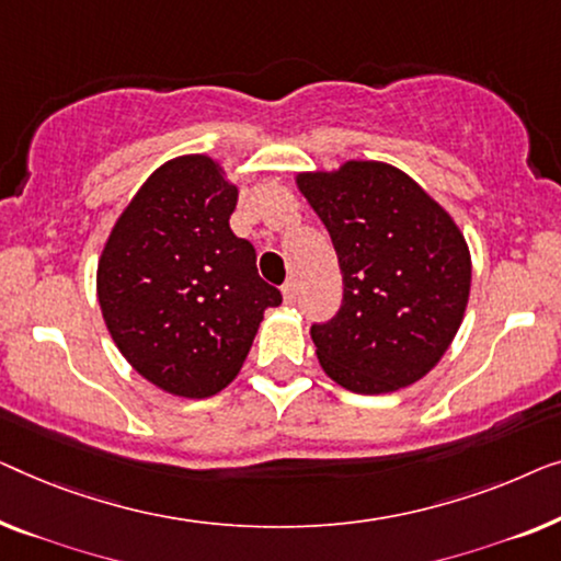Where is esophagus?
<instances>
[{"mask_svg":"<svg viewBox=\"0 0 561 561\" xmlns=\"http://www.w3.org/2000/svg\"><path fill=\"white\" fill-rule=\"evenodd\" d=\"M282 295H284V302L287 305H291L297 299V284L295 282H284V287H282Z\"/></svg>","mask_w":561,"mask_h":561,"instance_id":"obj_1","label":"esophagus"}]
</instances>
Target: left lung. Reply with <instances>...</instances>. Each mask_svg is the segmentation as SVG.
Returning a JSON list of instances; mask_svg holds the SVG:
<instances>
[{
	"label": "left lung",
	"instance_id": "1",
	"mask_svg": "<svg viewBox=\"0 0 561 561\" xmlns=\"http://www.w3.org/2000/svg\"><path fill=\"white\" fill-rule=\"evenodd\" d=\"M299 191L325 224L343 302L310 328L320 366L343 389L389 393L437 366L470 295V251L439 203L383 162L302 172Z\"/></svg>",
	"mask_w": 561,
	"mask_h": 561
}]
</instances>
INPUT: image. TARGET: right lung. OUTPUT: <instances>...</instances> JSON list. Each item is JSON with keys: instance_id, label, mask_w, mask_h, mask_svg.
I'll return each mask as SVG.
<instances>
[{"instance_id": "1", "label": "right lung", "mask_w": 561, "mask_h": 561, "mask_svg": "<svg viewBox=\"0 0 561 561\" xmlns=\"http://www.w3.org/2000/svg\"><path fill=\"white\" fill-rule=\"evenodd\" d=\"M239 201L218 162L185 154L157 168L116 220L99 262V305L134 370L175 397L226 389L282 291L228 218Z\"/></svg>"}]
</instances>
